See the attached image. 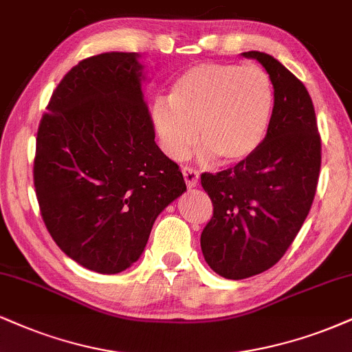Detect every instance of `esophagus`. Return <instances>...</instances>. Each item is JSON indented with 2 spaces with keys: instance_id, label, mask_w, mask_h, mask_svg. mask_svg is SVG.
I'll return each instance as SVG.
<instances>
[{
  "instance_id": "34e87169",
  "label": "esophagus",
  "mask_w": 352,
  "mask_h": 352,
  "mask_svg": "<svg viewBox=\"0 0 352 352\" xmlns=\"http://www.w3.org/2000/svg\"><path fill=\"white\" fill-rule=\"evenodd\" d=\"M183 176H184L186 184H188V188H196L199 184V171L197 169H194L192 166H184Z\"/></svg>"
}]
</instances>
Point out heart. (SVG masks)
Listing matches in <instances>:
<instances>
[{"label":"heart","mask_w":352,"mask_h":352,"mask_svg":"<svg viewBox=\"0 0 352 352\" xmlns=\"http://www.w3.org/2000/svg\"><path fill=\"white\" fill-rule=\"evenodd\" d=\"M274 109V86L258 65L201 63L177 76L169 102L151 111L156 135L164 153L184 158L197 140L204 153L220 162H245L266 138Z\"/></svg>","instance_id":"heart-1"}]
</instances>
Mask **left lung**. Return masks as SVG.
Returning a JSON list of instances; mask_svg holds the SVG:
<instances>
[{"label": "left lung", "mask_w": 352, "mask_h": 352, "mask_svg": "<svg viewBox=\"0 0 352 352\" xmlns=\"http://www.w3.org/2000/svg\"><path fill=\"white\" fill-rule=\"evenodd\" d=\"M258 60L274 86V109L266 138L245 162L204 173L214 215L201 235L202 254L217 274L246 279L279 261L314 202L322 166V137L305 86L274 56Z\"/></svg>", "instance_id": "8db88e82"}]
</instances>
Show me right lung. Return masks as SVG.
Instances as JSON below:
<instances>
[{"mask_svg": "<svg viewBox=\"0 0 352 352\" xmlns=\"http://www.w3.org/2000/svg\"><path fill=\"white\" fill-rule=\"evenodd\" d=\"M135 52L81 60L37 130L34 188L47 230L86 269L117 274L140 258L156 217L186 190L155 143Z\"/></svg>", "mask_w": 352, "mask_h": 352, "instance_id": "right-lung-1", "label": "right lung"}]
</instances>
